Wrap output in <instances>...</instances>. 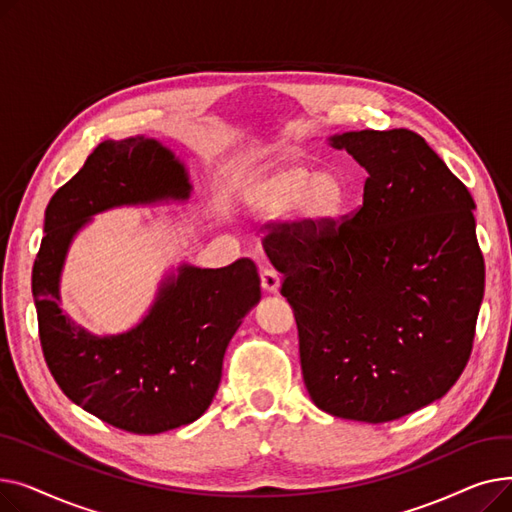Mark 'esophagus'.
<instances>
[{
    "label": "esophagus",
    "mask_w": 512,
    "mask_h": 512,
    "mask_svg": "<svg viewBox=\"0 0 512 512\" xmlns=\"http://www.w3.org/2000/svg\"><path fill=\"white\" fill-rule=\"evenodd\" d=\"M261 286L267 292H278L280 274L276 270H272V267H263V270H261Z\"/></svg>",
    "instance_id": "1"
}]
</instances>
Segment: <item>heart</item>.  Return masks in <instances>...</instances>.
<instances>
[{"label":"heart","mask_w":512,"mask_h":512,"mask_svg":"<svg viewBox=\"0 0 512 512\" xmlns=\"http://www.w3.org/2000/svg\"><path fill=\"white\" fill-rule=\"evenodd\" d=\"M245 199L261 218L284 220L297 211L313 228H326L344 213L348 191L344 180L330 170L311 174L303 166H290L255 178Z\"/></svg>","instance_id":"obj_1"}]
</instances>
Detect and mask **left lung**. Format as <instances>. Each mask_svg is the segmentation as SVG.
<instances>
[{
    "label": "left lung",
    "instance_id": "8db88e82",
    "mask_svg": "<svg viewBox=\"0 0 512 512\" xmlns=\"http://www.w3.org/2000/svg\"><path fill=\"white\" fill-rule=\"evenodd\" d=\"M367 170L336 224H278L263 249L299 330L303 380L334 417L386 423L442 398L471 357L486 265L473 197L407 128L330 139Z\"/></svg>",
    "mask_w": 512,
    "mask_h": 512
}]
</instances>
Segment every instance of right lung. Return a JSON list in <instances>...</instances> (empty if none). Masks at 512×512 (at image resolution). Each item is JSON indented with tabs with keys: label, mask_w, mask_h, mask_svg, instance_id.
<instances>
[{
	"label": "right lung",
	"mask_w": 512,
	"mask_h": 512,
	"mask_svg": "<svg viewBox=\"0 0 512 512\" xmlns=\"http://www.w3.org/2000/svg\"><path fill=\"white\" fill-rule=\"evenodd\" d=\"M184 166L159 141H103L45 209L33 297L45 363L62 392L97 419L153 436L199 419L218 392L226 346L261 299L253 259L220 270L182 265L161 282L137 328L93 336L60 309V274L74 234L120 205L184 201Z\"/></svg>",
	"instance_id": "right-lung-1"
}]
</instances>
